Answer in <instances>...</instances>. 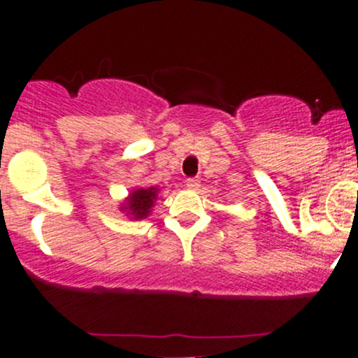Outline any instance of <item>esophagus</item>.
I'll return each instance as SVG.
<instances>
[{
    "label": "esophagus",
    "instance_id": "esophagus-1",
    "mask_svg": "<svg viewBox=\"0 0 358 358\" xmlns=\"http://www.w3.org/2000/svg\"><path fill=\"white\" fill-rule=\"evenodd\" d=\"M185 185L189 187V189H192V190H197L201 187V182L197 178H187L185 180Z\"/></svg>",
    "mask_w": 358,
    "mask_h": 358
}]
</instances>
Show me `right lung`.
<instances>
[{
	"label": "right lung",
	"mask_w": 358,
	"mask_h": 358,
	"mask_svg": "<svg viewBox=\"0 0 358 358\" xmlns=\"http://www.w3.org/2000/svg\"><path fill=\"white\" fill-rule=\"evenodd\" d=\"M159 190L156 187H149V189H136L128 196V199L121 204V211L131 216L133 220H143L150 215L152 211L154 202L157 199Z\"/></svg>",
	"instance_id": "obj_1"
}]
</instances>
